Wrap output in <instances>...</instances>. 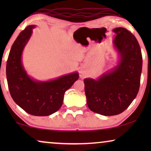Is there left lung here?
Instances as JSON below:
<instances>
[{
  "label": "left lung",
  "instance_id": "obj_1",
  "mask_svg": "<svg viewBox=\"0 0 151 151\" xmlns=\"http://www.w3.org/2000/svg\"><path fill=\"white\" fill-rule=\"evenodd\" d=\"M113 45L120 60L112 70L98 80H84L86 102L91 111L110 116L124 111L139 91L142 69L139 45L134 35L127 29L117 27Z\"/></svg>",
  "mask_w": 151,
  "mask_h": 151
}]
</instances>
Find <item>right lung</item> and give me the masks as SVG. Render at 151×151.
I'll return each instance as SVG.
<instances>
[{
  "label": "right lung",
  "mask_w": 151,
  "mask_h": 151,
  "mask_svg": "<svg viewBox=\"0 0 151 151\" xmlns=\"http://www.w3.org/2000/svg\"><path fill=\"white\" fill-rule=\"evenodd\" d=\"M35 25L27 26L18 35L10 50L6 66L9 93L14 102L29 114L47 116L58 111L67 90L79 78L77 72L47 82L31 78L22 66L24 47Z\"/></svg>",
  "instance_id": "obj_1"
}]
</instances>
